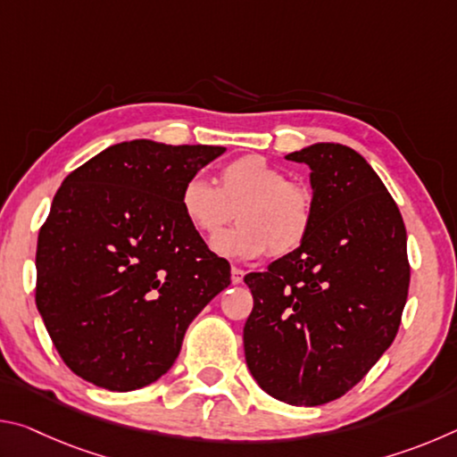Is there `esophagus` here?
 <instances>
[{
  "label": "esophagus",
  "mask_w": 457,
  "mask_h": 457,
  "mask_svg": "<svg viewBox=\"0 0 457 457\" xmlns=\"http://www.w3.org/2000/svg\"><path fill=\"white\" fill-rule=\"evenodd\" d=\"M244 280V270H239V268H231V284H239Z\"/></svg>",
  "instance_id": "1"
}]
</instances>
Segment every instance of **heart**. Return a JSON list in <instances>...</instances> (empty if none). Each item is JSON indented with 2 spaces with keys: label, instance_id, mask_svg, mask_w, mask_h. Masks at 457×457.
<instances>
[{
  "label": "heart",
  "instance_id": "b5f03b06",
  "mask_svg": "<svg viewBox=\"0 0 457 457\" xmlns=\"http://www.w3.org/2000/svg\"><path fill=\"white\" fill-rule=\"evenodd\" d=\"M179 207L204 237L220 234L237 212L239 228L213 239V250L234 260H256L270 250L276 256L290 253L304 244L312 226L311 193L260 154L228 163L220 185L191 175L181 187Z\"/></svg>",
  "mask_w": 457,
  "mask_h": 457
}]
</instances>
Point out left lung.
Instances as JSON below:
<instances>
[{
  "instance_id": "obj_1",
  "label": "left lung",
  "mask_w": 457,
  "mask_h": 457,
  "mask_svg": "<svg viewBox=\"0 0 457 457\" xmlns=\"http://www.w3.org/2000/svg\"><path fill=\"white\" fill-rule=\"evenodd\" d=\"M311 167L312 226L266 272H250L245 362L268 395L314 407L343 397L395 338L407 303V231L399 207L351 146L286 154Z\"/></svg>"
}]
</instances>
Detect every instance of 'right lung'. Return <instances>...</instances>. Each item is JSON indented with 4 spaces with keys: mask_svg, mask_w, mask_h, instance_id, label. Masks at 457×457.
<instances>
[{
    "mask_svg": "<svg viewBox=\"0 0 457 457\" xmlns=\"http://www.w3.org/2000/svg\"><path fill=\"white\" fill-rule=\"evenodd\" d=\"M226 146L137 138L62 181L37 236L36 304L68 369L108 391L165 375L229 264L183 218L179 193Z\"/></svg>",
    "mask_w": 457,
    "mask_h": 457,
    "instance_id": "right-lung-1",
    "label": "right lung"
}]
</instances>
